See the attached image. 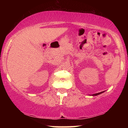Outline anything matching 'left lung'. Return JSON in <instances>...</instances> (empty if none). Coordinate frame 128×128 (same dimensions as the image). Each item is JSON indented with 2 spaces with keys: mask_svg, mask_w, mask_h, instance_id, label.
<instances>
[{
  "mask_svg": "<svg viewBox=\"0 0 128 128\" xmlns=\"http://www.w3.org/2000/svg\"><path fill=\"white\" fill-rule=\"evenodd\" d=\"M102 92H98V93H96V94H92V96H98V95H99V94H102Z\"/></svg>",
  "mask_w": 128,
  "mask_h": 128,
  "instance_id": "1",
  "label": "left lung"
}]
</instances>
